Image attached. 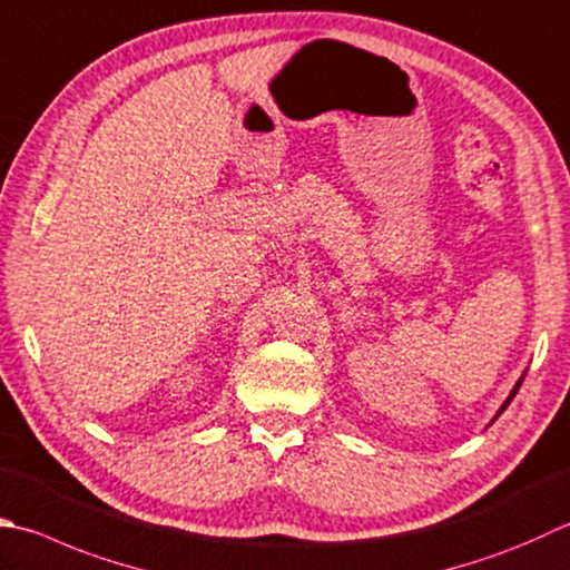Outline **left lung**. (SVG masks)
I'll use <instances>...</instances> for the list:
<instances>
[{"label":"left lung","mask_w":570,"mask_h":570,"mask_svg":"<svg viewBox=\"0 0 570 570\" xmlns=\"http://www.w3.org/2000/svg\"><path fill=\"white\" fill-rule=\"evenodd\" d=\"M521 383H523V375H521V377H519V383H517V385H514V390H511V393H509V397H507V403H504V405H501V407H499V412H497V417H499V415H501V412H504V410H507V407H509V403H511V400H514V395H517V393H519V387H521ZM497 417H494V420H497ZM494 420H492V422H494Z\"/></svg>","instance_id":"1"}]
</instances>
